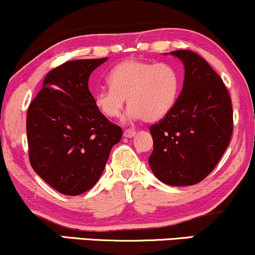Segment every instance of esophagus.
Segmentation results:
<instances>
[{"instance_id":"34e87169","label":"esophagus","mask_w":255,"mask_h":255,"mask_svg":"<svg viewBox=\"0 0 255 255\" xmlns=\"http://www.w3.org/2000/svg\"><path fill=\"white\" fill-rule=\"evenodd\" d=\"M125 137H133L134 135H135V130L133 129H126L125 133H124Z\"/></svg>"}]
</instances>
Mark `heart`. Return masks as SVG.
<instances>
[{
    "mask_svg": "<svg viewBox=\"0 0 255 255\" xmlns=\"http://www.w3.org/2000/svg\"><path fill=\"white\" fill-rule=\"evenodd\" d=\"M108 83L109 89L99 91L93 98L96 109L104 118H120L127 99L130 119L157 122L176 103L181 75L170 63L129 58L111 69Z\"/></svg>",
    "mask_w": 255,
    "mask_h": 255,
    "instance_id": "heart-1",
    "label": "heart"
}]
</instances>
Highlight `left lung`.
<instances>
[{"instance_id": "obj_1", "label": "left lung", "mask_w": 255, "mask_h": 255, "mask_svg": "<svg viewBox=\"0 0 255 255\" xmlns=\"http://www.w3.org/2000/svg\"><path fill=\"white\" fill-rule=\"evenodd\" d=\"M184 67L183 87L170 113L150 131L148 164L169 186L203 181L223 156L233 134V107L223 80L191 50L171 51Z\"/></svg>"}]
</instances>
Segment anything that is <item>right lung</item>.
Returning <instances> with one entry per match:
<instances>
[{
	"mask_svg": "<svg viewBox=\"0 0 255 255\" xmlns=\"http://www.w3.org/2000/svg\"><path fill=\"white\" fill-rule=\"evenodd\" d=\"M105 58L68 61L46 74L28 107L26 133L33 170L64 195L92 188L103 174L122 128L96 109L91 73Z\"/></svg>",
	"mask_w": 255,
	"mask_h": 255,
	"instance_id": "obj_1",
	"label": "right lung"
}]
</instances>
